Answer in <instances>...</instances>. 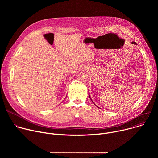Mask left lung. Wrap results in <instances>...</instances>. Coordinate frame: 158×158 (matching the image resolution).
<instances>
[{"label": "left lung", "instance_id": "left-lung-1", "mask_svg": "<svg viewBox=\"0 0 158 158\" xmlns=\"http://www.w3.org/2000/svg\"><path fill=\"white\" fill-rule=\"evenodd\" d=\"M131 43H132V44H136V42H131ZM89 98H90V99H91V101H92V102H93V103H94V102H93V100H92V99H91V97H90V95H89ZM95 105H96V104H95ZM97 107H98V106H97Z\"/></svg>", "mask_w": 158, "mask_h": 158}]
</instances>
